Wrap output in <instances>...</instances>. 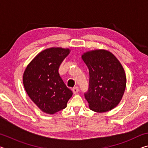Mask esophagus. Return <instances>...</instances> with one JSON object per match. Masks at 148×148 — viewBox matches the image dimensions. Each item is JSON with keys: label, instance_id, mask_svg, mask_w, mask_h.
I'll list each match as a JSON object with an SVG mask.
<instances>
[{"label": "esophagus", "instance_id": "34e87169", "mask_svg": "<svg viewBox=\"0 0 148 148\" xmlns=\"http://www.w3.org/2000/svg\"><path fill=\"white\" fill-rule=\"evenodd\" d=\"M72 91H73L74 94H77V92H78V91H79L78 87H74V88L72 89Z\"/></svg>", "mask_w": 148, "mask_h": 148}]
</instances>
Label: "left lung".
Masks as SVG:
<instances>
[{
	"mask_svg": "<svg viewBox=\"0 0 148 148\" xmlns=\"http://www.w3.org/2000/svg\"><path fill=\"white\" fill-rule=\"evenodd\" d=\"M89 72V89L85 93L89 108L102 113L114 109L122 99L127 78L123 67L108 50L95 49L82 56Z\"/></svg>",
	"mask_w": 148,
	"mask_h": 148,
	"instance_id": "8db88e82",
	"label": "left lung"
}]
</instances>
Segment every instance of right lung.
I'll return each instance as SVG.
<instances>
[{"instance_id":"add662e5","label":"right lung","mask_w":148,"mask_h":148,"mask_svg":"<svg viewBox=\"0 0 148 148\" xmlns=\"http://www.w3.org/2000/svg\"><path fill=\"white\" fill-rule=\"evenodd\" d=\"M71 52L69 48L50 47L37 55L27 65L23 76L24 88L41 111L54 114L64 109L72 96L60 76V65Z\"/></svg>"}]
</instances>
